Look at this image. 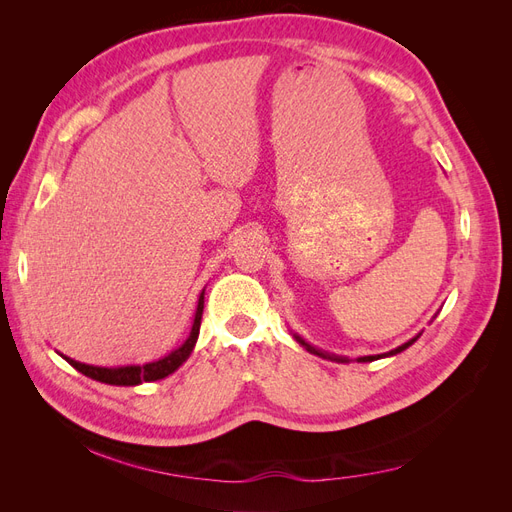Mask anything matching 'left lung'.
Returning <instances> with one entry per match:
<instances>
[{
	"instance_id": "1",
	"label": "left lung",
	"mask_w": 512,
	"mask_h": 512,
	"mask_svg": "<svg viewBox=\"0 0 512 512\" xmlns=\"http://www.w3.org/2000/svg\"><path fill=\"white\" fill-rule=\"evenodd\" d=\"M297 342H299V344H303V346H305L309 352H316V354H320V356H327V359H333V361H342V363H346V359H342V356H329V354H324V352H318L316 348H312V346H309V344H305L301 337H297ZM414 342H416V337H414V339H410L408 344H404V346H399V348L391 350L389 354H397V352H401V350H406V348H408L410 344H414ZM389 354H384V356H389ZM376 359H380V354H378V356H361L359 361H361V363H367V361H376Z\"/></svg>"
}]
</instances>
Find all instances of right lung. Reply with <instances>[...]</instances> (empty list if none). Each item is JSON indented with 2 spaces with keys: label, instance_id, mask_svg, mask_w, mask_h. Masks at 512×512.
<instances>
[{
  "label": "right lung",
  "instance_id": "add662e5",
  "mask_svg": "<svg viewBox=\"0 0 512 512\" xmlns=\"http://www.w3.org/2000/svg\"><path fill=\"white\" fill-rule=\"evenodd\" d=\"M203 307H205V294H200L190 337L185 339L183 346H179L177 350H173V352H170L168 356H164V359H160V361H153V363H147V365H128V367H94V365H85V363H79V361H72V359H68V356H64V359L74 369H79L81 374L94 378L98 382L115 384V386H136V384H141V382L162 380L168 374H173V371L192 354L194 344H196V339H198V331H200V320H203Z\"/></svg>",
  "mask_w": 512,
  "mask_h": 512
}]
</instances>
